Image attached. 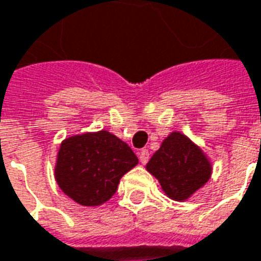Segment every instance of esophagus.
Returning <instances> with one entry per match:
<instances>
[{"label":"esophagus","mask_w":261,"mask_h":261,"mask_svg":"<svg viewBox=\"0 0 261 261\" xmlns=\"http://www.w3.org/2000/svg\"><path fill=\"white\" fill-rule=\"evenodd\" d=\"M138 159H140V163L141 164H145L148 159H150V154H148V150H141L140 153H138Z\"/></svg>","instance_id":"obj_1"}]
</instances>
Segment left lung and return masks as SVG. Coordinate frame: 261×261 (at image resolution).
<instances>
[{
    "mask_svg": "<svg viewBox=\"0 0 261 261\" xmlns=\"http://www.w3.org/2000/svg\"><path fill=\"white\" fill-rule=\"evenodd\" d=\"M166 196L184 201L201 189L212 177V163L203 150L182 133L173 131L147 163Z\"/></svg>",
    "mask_w": 261,
    "mask_h": 261,
    "instance_id": "left-lung-1",
    "label": "left lung"
}]
</instances>
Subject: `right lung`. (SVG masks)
<instances>
[{
    "label": "right lung",
    "mask_w": 261,
    "mask_h": 261,
    "mask_svg": "<svg viewBox=\"0 0 261 261\" xmlns=\"http://www.w3.org/2000/svg\"><path fill=\"white\" fill-rule=\"evenodd\" d=\"M137 164L127 143L101 130L65 138L54 174L64 194L79 204L95 207L113 197L120 178Z\"/></svg>",
    "instance_id": "1"
}]
</instances>
